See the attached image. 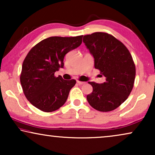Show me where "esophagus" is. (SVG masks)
<instances>
[{
  "label": "esophagus",
  "mask_w": 155,
  "mask_h": 155,
  "mask_svg": "<svg viewBox=\"0 0 155 155\" xmlns=\"http://www.w3.org/2000/svg\"><path fill=\"white\" fill-rule=\"evenodd\" d=\"M77 83H78L79 84H82L84 83V82H82V81H79V80H78L77 81Z\"/></svg>",
  "instance_id": "obj_1"
}]
</instances>
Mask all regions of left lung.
<instances>
[{
	"mask_svg": "<svg viewBox=\"0 0 155 155\" xmlns=\"http://www.w3.org/2000/svg\"><path fill=\"white\" fill-rule=\"evenodd\" d=\"M83 42L94 56V68L106 78L102 84L89 82L93 91L87 99L97 111H113L126 100L133 88L135 65L132 56L121 41L106 32L84 35Z\"/></svg>",
	"mask_w": 155,
	"mask_h": 155,
	"instance_id": "8db88e82",
	"label": "left lung"
}]
</instances>
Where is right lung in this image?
<instances>
[{
  "mask_svg": "<svg viewBox=\"0 0 155 155\" xmlns=\"http://www.w3.org/2000/svg\"><path fill=\"white\" fill-rule=\"evenodd\" d=\"M82 37L46 38L27 54L22 63L20 83L27 100L36 108L52 112L65 103L76 80H65L54 73L63 68L65 55L82 44Z\"/></svg>",
  "mask_w": 155,
  "mask_h": 155,
  "instance_id": "1",
  "label": "right lung"
}]
</instances>
